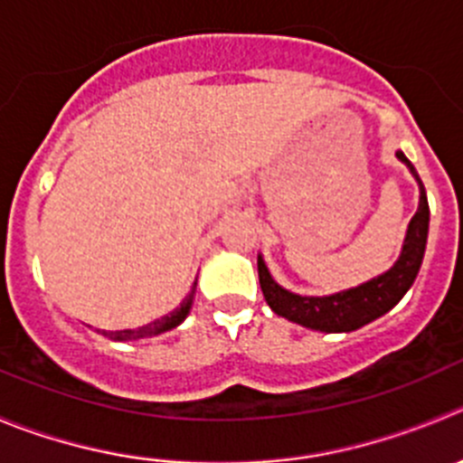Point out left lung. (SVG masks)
Masks as SVG:
<instances>
[{"instance_id":"1","label":"left lung","mask_w":463,"mask_h":463,"mask_svg":"<svg viewBox=\"0 0 463 463\" xmlns=\"http://www.w3.org/2000/svg\"><path fill=\"white\" fill-rule=\"evenodd\" d=\"M398 158L407 163V168L411 170L418 186H420V204H418L416 215L409 222L402 254L395 261V266L377 279L366 281L356 288L327 295V298H302V295L281 288L270 277L263 259L259 257V284H261L268 307L277 316H284V318L293 320L302 327L318 329V332H352V329H359L361 325L380 318L382 314L393 309L402 300V295L407 293L409 286L416 279L418 270H420L427 229H430V206H427L425 186H422L411 161L402 152H398Z\"/></svg>"}]
</instances>
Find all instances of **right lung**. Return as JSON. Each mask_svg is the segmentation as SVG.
Masks as SVG:
<instances>
[{"mask_svg":"<svg viewBox=\"0 0 463 463\" xmlns=\"http://www.w3.org/2000/svg\"><path fill=\"white\" fill-rule=\"evenodd\" d=\"M195 284H197V281H195ZM193 298H195V286H193V290H191V293H188L186 300L182 302V307H177V309H175L173 314L163 316V318L154 320V323L145 325V327H138V329H122V332H109V338H113V341H134V338L154 336V334L168 332V329L177 327V325L182 323L184 318H186L188 311H191Z\"/></svg>","mask_w":463,"mask_h":463,"instance_id":"1","label":"right lung"}]
</instances>
